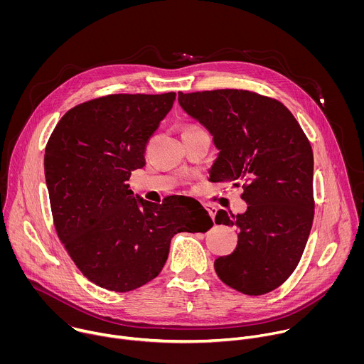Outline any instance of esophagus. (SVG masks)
<instances>
[{
	"label": "esophagus",
	"instance_id": "1",
	"mask_svg": "<svg viewBox=\"0 0 364 364\" xmlns=\"http://www.w3.org/2000/svg\"><path fill=\"white\" fill-rule=\"evenodd\" d=\"M204 207L207 209V212H209L210 218L215 220V218H216V212H218L216 207H215L213 204H209V203H204Z\"/></svg>",
	"mask_w": 364,
	"mask_h": 364
}]
</instances>
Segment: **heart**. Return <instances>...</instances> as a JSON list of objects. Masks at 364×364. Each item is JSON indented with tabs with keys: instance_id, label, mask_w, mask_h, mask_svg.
<instances>
[{
	"instance_id": "obj_1",
	"label": "heart",
	"mask_w": 364,
	"mask_h": 364,
	"mask_svg": "<svg viewBox=\"0 0 364 364\" xmlns=\"http://www.w3.org/2000/svg\"><path fill=\"white\" fill-rule=\"evenodd\" d=\"M187 128H193V127H187ZM187 128H186V129H187Z\"/></svg>"
}]
</instances>
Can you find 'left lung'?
Masks as SVG:
<instances>
[{"label": "left lung", "instance_id": "1", "mask_svg": "<svg viewBox=\"0 0 364 364\" xmlns=\"http://www.w3.org/2000/svg\"><path fill=\"white\" fill-rule=\"evenodd\" d=\"M178 103L220 151L210 180L242 184L247 203L242 215H216L218 225L239 228L236 249L215 261L216 274L242 294L271 292L295 271L313 226L311 144L287 107L255 92H178Z\"/></svg>", "mask_w": 364, "mask_h": 364}]
</instances>
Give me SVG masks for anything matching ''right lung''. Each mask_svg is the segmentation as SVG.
Segmentation results:
<instances>
[{
	"mask_svg": "<svg viewBox=\"0 0 364 364\" xmlns=\"http://www.w3.org/2000/svg\"><path fill=\"white\" fill-rule=\"evenodd\" d=\"M176 93L108 95L68 111L46 145L44 174L59 239L79 271L115 292L157 277L180 232H207L203 205L186 212L183 197L161 204L135 198L131 171L145 166L152 134Z\"/></svg>",
	"mask_w": 364,
	"mask_h": 364,
	"instance_id": "obj_1",
	"label": "right lung"
}]
</instances>
